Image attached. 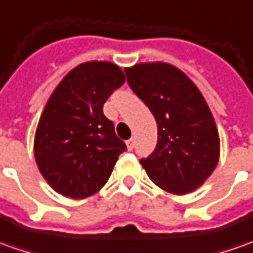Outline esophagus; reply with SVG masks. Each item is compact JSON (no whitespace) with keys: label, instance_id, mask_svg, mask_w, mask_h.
Instances as JSON below:
<instances>
[{"label":"esophagus","instance_id":"34e87169","mask_svg":"<svg viewBox=\"0 0 253 253\" xmlns=\"http://www.w3.org/2000/svg\"><path fill=\"white\" fill-rule=\"evenodd\" d=\"M126 145H127V149H128V151H133V148H134V140H133V138L127 140Z\"/></svg>","mask_w":253,"mask_h":253}]
</instances>
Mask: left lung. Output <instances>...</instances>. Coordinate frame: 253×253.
Instances as JSON below:
<instances>
[{
  "label": "left lung",
  "instance_id": "1",
  "mask_svg": "<svg viewBox=\"0 0 253 253\" xmlns=\"http://www.w3.org/2000/svg\"><path fill=\"white\" fill-rule=\"evenodd\" d=\"M127 82L158 125V144L140 162L163 191H195L216 169L220 138L202 92L183 70L166 62L126 68Z\"/></svg>",
  "mask_w": 253,
  "mask_h": 253
}]
</instances>
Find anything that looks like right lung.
I'll list each match as a JSON object with an SVG mask.
<instances>
[{"instance_id": "1", "label": "right lung", "mask_w": 253, "mask_h": 253, "mask_svg": "<svg viewBox=\"0 0 253 253\" xmlns=\"http://www.w3.org/2000/svg\"><path fill=\"white\" fill-rule=\"evenodd\" d=\"M126 76L116 63L90 61L55 87L34 135V158L49 187L72 199L97 194L126 144L104 115V104Z\"/></svg>"}]
</instances>
